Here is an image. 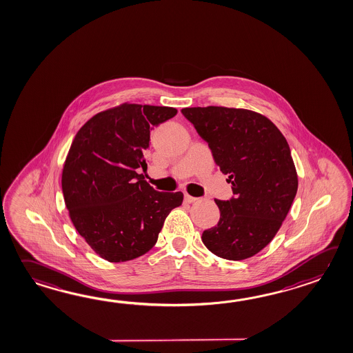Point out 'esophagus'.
<instances>
[{
	"mask_svg": "<svg viewBox=\"0 0 353 353\" xmlns=\"http://www.w3.org/2000/svg\"><path fill=\"white\" fill-rule=\"evenodd\" d=\"M195 201H197V199L194 197V196L185 195V203H186V204H192V203H195Z\"/></svg>",
	"mask_w": 353,
	"mask_h": 353,
	"instance_id": "1",
	"label": "esophagus"
}]
</instances>
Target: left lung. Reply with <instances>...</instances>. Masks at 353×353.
Segmentation results:
<instances>
[{"mask_svg":"<svg viewBox=\"0 0 353 353\" xmlns=\"http://www.w3.org/2000/svg\"><path fill=\"white\" fill-rule=\"evenodd\" d=\"M181 112L208 143L233 190L227 201L215 200L219 223L204 230L203 243L221 259H250L274 239L296 195L290 147L271 120L251 110L208 106Z\"/></svg>","mask_w":353,"mask_h":353,"instance_id":"left-lung-1","label":"left lung"}]
</instances>
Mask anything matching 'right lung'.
Wrapping results in <instances>:
<instances>
[{"instance_id":"obj_1","label":"right lung","mask_w":353,"mask_h":353,"mask_svg":"<svg viewBox=\"0 0 353 353\" xmlns=\"http://www.w3.org/2000/svg\"><path fill=\"white\" fill-rule=\"evenodd\" d=\"M174 108L124 103L90 119L76 134L63 167L64 203L79 235L101 259L125 262L157 243L182 192H159L137 168L147 167L150 130Z\"/></svg>"}]
</instances>
